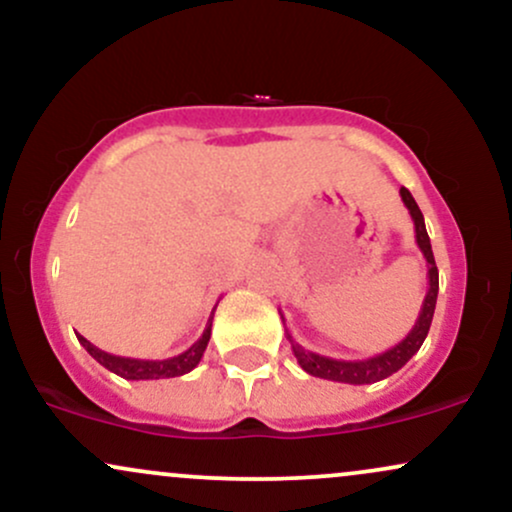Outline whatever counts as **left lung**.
<instances>
[{
	"label": "left lung",
	"instance_id": "obj_1",
	"mask_svg": "<svg viewBox=\"0 0 512 512\" xmlns=\"http://www.w3.org/2000/svg\"><path fill=\"white\" fill-rule=\"evenodd\" d=\"M402 195L404 207L409 209L411 221H414V231H416V245L419 250L424 252L426 257V267H428V293L424 298V305H421V313L416 317L414 327L402 342L392 346V349L383 351L378 356L363 358V361H339V358H330V356H320L315 351L303 349L296 339L291 337L289 330H286V337H289L293 356H296L298 366H301L308 375H315V378H325V380H334V383H349V385H370L378 383V380L390 378L392 373H397L404 363L409 361L416 351L421 349L424 344L428 330H431V320H433V310H436V301H438V267L436 260H433V250H431V238L426 233V223H424V214H421L419 204L414 202L411 192L407 187L399 190ZM284 320V315H281Z\"/></svg>",
	"mask_w": 512,
	"mask_h": 512
}]
</instances>
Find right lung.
I'll return each instance as SVG.
<instances>
[{"label": "right lung", "mask_w": 512, "mask_h": 512, "mask_svg": "<svg viewBox=\"0 0 512 512\" xmlns=\"http://www.w3.org/2000/svg\"><path fill=\"white\" fill-rule=\"evenodd\" d=\"M214 315V313H211ZM79 337V344L101 363L103 368H108L110 373L120 375L125 380H158V378H178V375L190 373L192 368H197V363L202 361L204 351H207L209 337H211V317L207 322V330L202 332V337L197 339L195 344L190 346L182 354L173 358H163V361H144V358H127V356H115L108 354V351L98 349L96 344L88 342L86 337L76 334Z\"/></svg>", "instance_id": "add662e5"}]
</instances>
